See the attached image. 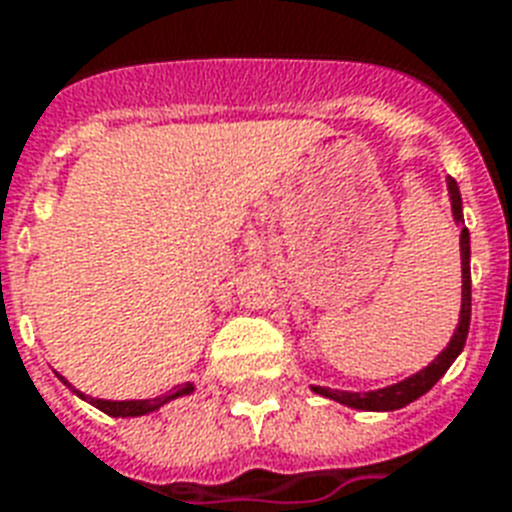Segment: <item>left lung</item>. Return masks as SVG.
<instances>
[{
    "label": "left lung",
    "instance_id": "1",
    "mask_svg": "<svg viewBox=\"0 0 512 512\" xmlns=\"http://www.w3.org/2000/svg\"><path fill=\"white\" fill-rule=\"evenodd\" d=\"M449 193H452V209L454 220L462 223V199L460 188H457V180L449 177ZM460 252H462V311H460V324H457V332H454L452 342L446 345V350L433 361L430 366H425L422 372H417L409 380L398 382V385H390V388L382 390H369V393H345V390H332V388H313L316 393L327 398H335L340 404H348L353 409H366V412H393V409H401V406L412 404L414 398H420L422 393H428L433 385H436L441 377L446 374V369L452 366V361L460 356V350L465 348V340H468L470 329V233L468 228H462L460 236Z\"/></svg>",
    "mask_w": 512,
    "mask_h": 512
}]
</instances>
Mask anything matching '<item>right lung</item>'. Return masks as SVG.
Listing matches in <instances>:
<instances>
[{
	"mask_svg": "<svg viewBox=\"0 0 512 512\" xmlns=\"http://www.w3.org/2000/svg\"><path fill=\"white\" fill-rule=\"evenodd\" d=\"M63 380V377H60ZM66 382V380H63ZM68 385V382H66ZM71 388V385H68ZM74 390V388H71ZM191 385L185 382V385H177L175 390H170L167 396H159V398H148V401H103V398H87L84 393H79V390H74L76 396H82L84 401H90L92 406H98L100 412H106L108 417H140V414H148L154 412V409H159L162 404H167L170 398H177L183 396V393H191Z\"/></svg>",
	"mask_w": 512,
	"mask_h": 512,
	"instance_id": "obj_1",
	"label": "right lung"
}]
</instances>
